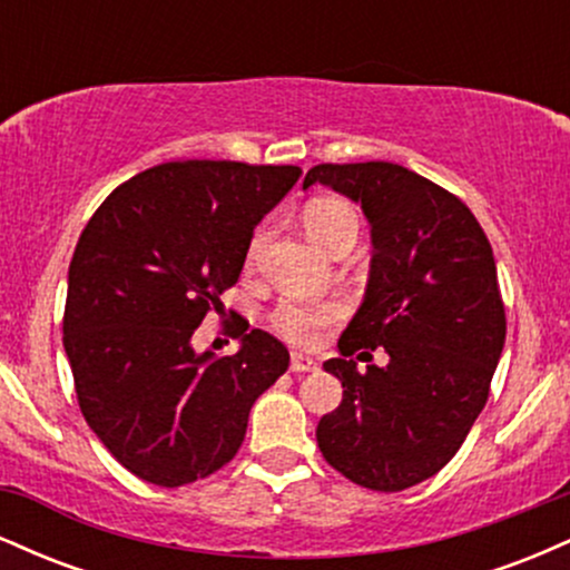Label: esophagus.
Listing matches in <instances>:
<instances>
[{"label":"esophagus","mask_w":570,"mask_h":570,"mask_svg":"<svg viewBox=\"0 0 570 570\" xmlns=\"http://www.w3.org/2000/svg\"><path fill=\"white\" fill-rule=\"evenodd\" d=\"M289 370L294 372V375H297V372H316L318 362L313 356H305V353H292Z\"/></svg>","instance_id":"esophagus-1"}]
</instances>
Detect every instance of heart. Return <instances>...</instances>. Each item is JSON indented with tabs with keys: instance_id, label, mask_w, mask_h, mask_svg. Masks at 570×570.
<instances>
[{
	"instance_id": "b5f03b06",
	"label": "heart",
	"mask_w": 570,
	"mask_h": 570,
	"mask_svg": "<svg viewBox=\"0 0 570 570\" xmlns=\"http://www.w3.org/2000/svg\"><path fill=\"white\" fill-rule=\"evenodd\" d=\"M303 225L307 235L313 238V244H318L330 252L335 246V240L345 233H358V219L356 212L340 198H318L311 200L305 206ZM259 244H263V233L254 235L252 240V254H257ZM343 316V307L337 303H313V299H281L276 311L271 313L273 330L278 332L281 337L292 340V343L307 345L313 340H318L324 326Z\"/></svg>"
}]
</instances>
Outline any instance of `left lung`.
Returning <instances> with one entry per match:
<instances>
[{
  "label": "left lung",
  "instance_id": "obj_1",
  "mask_svg": "<svg viewBox=\"0 0 570 570\" xmlns=\"http://www.w3.org/2000/svg\"><path fill=\"white\" fill-rule=\"evenodd\" d=\"M313 185L358 203L372 238L364 299L324 362L343 402L316 440L351 482L396 493L440 472L488 402L507 340L493 248L466 203L396 163H322ZM358 347L390 364L358 373L342 358Z\"/></svg>",
  "mask_w": 570,
  "mask_h": 570
}]
</instances>
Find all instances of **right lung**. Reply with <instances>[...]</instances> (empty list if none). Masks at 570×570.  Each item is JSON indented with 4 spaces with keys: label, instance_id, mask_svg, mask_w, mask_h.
Wrapping results in <instances>:
<instances>
[{
    "label": "right lung",
    "instance_id": "right-lung-1",
    "mask_svg": "<svg viewBox=\"0 0 570 570\" xmlns=\"http://www.w3.org/2000/svg\"><path fill=\"white\" fill-rule=\"evenodd\" d=\"M299 176L297 166L163 163L117 187L77 240L63 348L85 421L139 480L179 488L233 461L252 404L289 367L265 330H244L233 356L195 351L193 335Z\"/></svg>",
    "mask_w": 570,
    "mask_h": 570
}]
</instances>
